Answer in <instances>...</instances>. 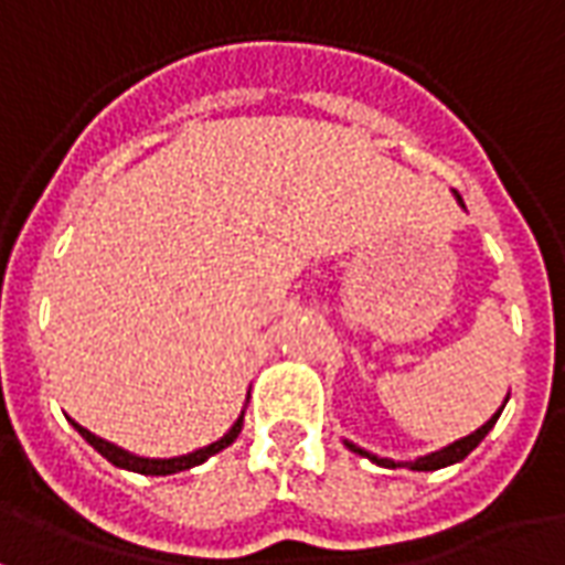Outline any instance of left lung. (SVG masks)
Returning a JSON list of instances; mask_svg holds the SVG:
<instances>
[{"label": "left lung", "mask_w": 565, "mask_h": 565, "mask_svg": "<svg viewBox=\"0 0 565 565\" xmlns=\"http://www.w3.org/2000/svg\"><path fill=\"white\" fill-rule=\"evenodd\" d=\"M457 202H460V205H462L460 196H457ZM499 412H502V408H499ZM499 412L493 417H490V420H487V424L481 426V429H475L472 436L460 438V441H454V445L436 450V454H426V457H417L415 462H405V466H412V469H417V472H433V469H441V466H450V462H460L462 457H469V450L478 448V441H481V438H484L487 433L493 429ZM348 448L356 450V454H363V457H369V460L381 462V466H391V469H393V466H396V462H393V460H381V457H375V454H369V450H363V448H356V445H351V441H348Z\"/></svg>", "instance_id": "1"}]
</instances>
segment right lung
I'll return each mask as SVG.
<instances>
[{
	"label": "right lung",
	"instance_id": "obj_1",
	"mask_svg": "<svg viewBox=\"0 0 565 565\" xmlns=\"http://www.w3.org/2000/svg\"><path fill=\"white\" fill-rule=\"evenodd\" d=\"M242 420H245V415L235 420L233 429H230L226 436L217 438V441H214V445H209V448H199V450H193V454H186V457H172V460H148V457H136V454H129V450L117 448V445L105 441V438L93 436L90 429H84V426L75 424V420H72V426H75L81 436L90 441L93 448L103 454L105 460L115 462V466H120V469H129V472H141V475H174V472H184V469H190V466H199V462H205L209 457H214L217 450L230 448L235 438H238V433H242Z\"/></svg>",
	"mask_w": 565,
	"mask_h": 565
}]
</instances>
